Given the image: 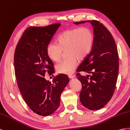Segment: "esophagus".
<instances>
[{"instance_id":"obj_1","label":"esophagus","mask_w":130,"mask_h":130,"mask_svg":"<svg viewBox=\"0 0 130 130\" xmlns=\"http://www.w3.org/2000/svg\"><path fill=\"white\" fill-rule=\"evenodd\" d=\"M69 77L70 79H72V78H73L75 77V76L73 75H69Z\"/></svg>"}]
</instances>
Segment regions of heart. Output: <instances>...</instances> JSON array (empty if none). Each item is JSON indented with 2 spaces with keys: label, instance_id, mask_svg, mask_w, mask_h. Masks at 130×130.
<instances>
[{
  "label": "heart",
  "instance_id": "heart-1",
  "mask_svg": "<svg viewBox=\"0 0 130 130\" xmlns=\"http://www.w3.org/2000/svg\"><path fill=\"white\" fill-rule=\"evenodd\" d=\"M94 37L91 29L86 27L69 29L63 31L58 38V42H50L47 47L48 57L58 61L66 51L67 58L56 65L57 71L70 75L78 64V59L83 60L91 52Z\"/></svg>",
  "mask_w": 130,
  "mask_h": 130
}]
</instances>
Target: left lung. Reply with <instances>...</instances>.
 I'll use <instances>...</instances> for the list:
<instances>
[{"instance_id": "obj_1", "label": "left lung", "mask_w": 130, "mask_h": 130, "mask_svg": "<svg viewBox=\"0 0 130 130\" xmlns=\"http://www.w3.org/2000/svg\"><path fill=\"white\" fill-rule=\"evenodd\" d=\"M90 22L94 41L90 53L83 60L77 71L91 74L89 78L79 73L76 76L82 84L80 101L92 110L104 107L114 94L119 72V55L116 43L110 31L96 20L74 22L76 24Z\"/></svg>"}]
</instances>
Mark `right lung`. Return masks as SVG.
<instances>
[{"instance_id": "right-lung-1", "label": "right lung", "mask_w": 130, "mask_h": 130, "mask_svg": "<svg viewBox=\"0 0 130 130\" xmlns=\"http://www.w3.org/2000/svg\"><path fill=\"white\" fill-rule=\"evenodd\" d=\"M60 25L28 28L14 51V73L20 92L29 108L42 116H50L58 109L61 92L69 82L64 74L55 76L52 82L44 78L47 72L49 75L54 73L47 47Z\"/></svg>"}]
</instances>
